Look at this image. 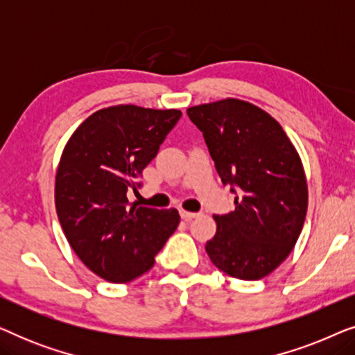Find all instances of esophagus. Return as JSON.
<instances>
[{
  "mask_svg": "<svg viewBox=\"0 0 355 355\" xmlns=\"http://www.w3.org/2000/svg\"><path fill=\"white\" fill-rule=\"evenodd\" d=\"M179 215H181V218L184 221H191L193 220V218H197L200 213H193V211H186V210H181L179 211Z\"/></svg>",
  "mask_w": 355,
  "mask_h": 355,
  "instance_id": "esophagus-1",
  "label": "esophagus"
}]
</instances>
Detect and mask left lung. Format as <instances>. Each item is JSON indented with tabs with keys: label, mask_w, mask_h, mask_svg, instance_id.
<instances>
[{
	"label": "left lung",
	"mask_w": 355,
	"mask_h": 355,
	"mask_svg": "<svg viewBox=\"0 0 355 355\" xmlns=\"http://www.w3.org/2000/svg\"><path fill=\"white\" fill-rule=\"evenodd\" d=\"M203 134L234 211L215 215L205 250L223 273L261 279L288 259L302 231L309 191L299 153L278 121L259 106L226 98L187 110Z\"/></svg>",
	"instance_id": "obj_1"
}]
</instances>
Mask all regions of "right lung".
Wrapping results in <instances>:
<instances>
[{
  "label": "right lung",
  "mask_w": 355,
  "mask_h": 355,
  "mask_svg": "<svg viewBox=\"0 0 355 355\" xmlns=\"http://www.w3.org/2000/svg\"><path fill=\"white\" fill-rule=\"evenodd\" d=\"M182 113L118 105L89 116L62 150L55 203L72 250L110 283L148 271L179 225L176 208L129 205L145 166Z\"/></svg>",
  "instance_id": "obj_1"
}]
</instances>
